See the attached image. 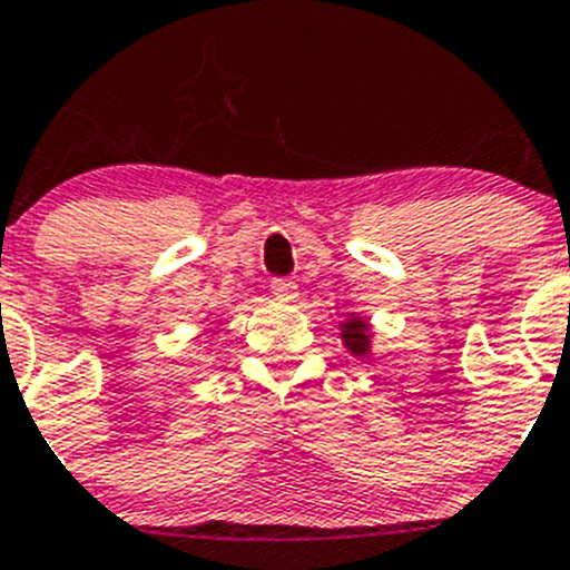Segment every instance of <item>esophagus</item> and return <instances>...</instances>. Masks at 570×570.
Wrapping results in <instances>:
<instances>
[{
    "label": "esophagus",
    "instance_id": "34e87169",
    "mask_svg": "<svg viewBox=\"0 0 570 570\" xmlns=\"http://www.w3.org/2000/svg\"><path fill=\"white\" fill-rule=\"evenodd\" d=\"M272 295L278 301H295L298 298V284L289 278H275L272 281Z\"/></svg>",
    "mask_w": 570,
    "mask_h": 570
}]
</instances>
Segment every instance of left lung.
<instances>
[{
  "label": "left lung",
  "mask_w": 570,
  "mask_h": 570,
  "mask_svg": "<svg viewBox=\"0 0 570 570\" xmlns=\"http://www.w3.org/2000/svg\"><path fill=\"white\" fill-rule=\"evenodd\" d=\"M338 335L355 358H370V355H373V324H370L364 315H346L338 324Z\"/></svg>",
  "instance_id": "left-lung-1"
}]
</instances>
